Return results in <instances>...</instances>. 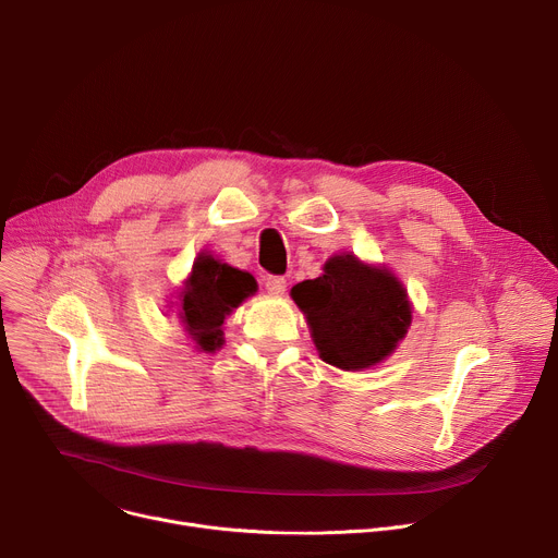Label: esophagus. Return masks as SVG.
Returning <instances> with one entry per match:
<instances>
[{
  "label": "esophagus",
  "mask_w": 558,
  "mask_h": 558,
  "mask_svg": "<svg viewBox=\"0 0 558 558\" xmlns=\"http://www.w3.org/2000/svg\"><path fill=\"white\" fill-rule=\"evenodd\" d=\"M265 289L271 295H282L287 291V280L282 276H267L265 278Z\"/></svg>",
  "instance_id": "1"
}]
</instances>
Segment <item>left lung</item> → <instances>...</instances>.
<instances>
[{
    "label": "left lung",
    "mask_w": 558,
    "mask_h": 558,
    "mask_svg": "<svg viewBox=\"0 0 558 558\" xmlns=\"http://www.w3.org/2000/svg\"><path fill=\"white\" fill-rule=\"evenodd\" d=\"M291 298L306 315L317 353L344 371L379 364L411 327L413 311L402 282L353 254L329 258L325 274L298 282Z\"/></svg>",
    "instance_id": "obj_1"
}]
</instances>
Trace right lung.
Instances as JSON below:
<instances>
[{
	"instance_id": "add662e5",
	"label": "right lung",
	"mask_w": 558,
	"mask_h": 558,
	"mask_svg": "<svg viewBox=\"0 0 558 558\" xmlns=\"http://www.w3.org/2000/svg\"><path fill=\"white\" fill-rule=\"evenodd\" d=\"M256 289L252 274L229 267L211 254H198L181 291L179 315L201 351L214 353L222 347L225 317L245 298L254 295Z\"/></svg>"
}]
</instances>
